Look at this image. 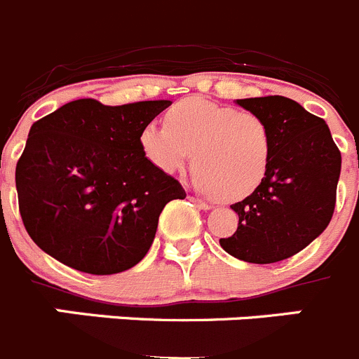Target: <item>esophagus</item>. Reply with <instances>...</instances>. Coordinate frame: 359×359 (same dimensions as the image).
Here are the masks:
<instances>
[{"label": "esophagus", "mask_w": 359, "mask_h": 359, "mask_svg": "<svg viewBox=\"0 0 359 359\" xmlns=\"http://www.w3.org/2000/svg\"><path fill=\"white\" fill-rule=\"evenodd\" d=\"M189 199L194 203V205L197 206V208H201V210H210V208H212V205H210V203L203 201V199H199V197H196V196H189Z\"/></svg>", "instance_id": "esophagus-1"}]
</instances>
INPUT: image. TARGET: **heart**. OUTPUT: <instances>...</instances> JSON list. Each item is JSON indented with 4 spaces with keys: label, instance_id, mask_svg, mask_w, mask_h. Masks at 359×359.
Listing matches in <instances>:
<instances>
[{
    "label": "heart",
    "instance_id": "b5f03b06",
    "mask_svg": "<svg viewBox=\"0 0 359 359\" xmlns=\"http://www.w3.org/2000/svg\"><path fill=\"white\" fill-rule=\"evenodd\" d=\"M167 126L151 123L140 133L144 154L160 172H180L194 153L197 189L224 201L251 196L267 176L272 133L259 115L192 97L167 114Z\"/></svg>",
    "mask_w": 359,
    "mask_h": 359
}]
</instances>
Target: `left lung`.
<instances>
[{"mask_svg":"<svg viewBox=\"0 0 359 359\" xmlns=\"http://www.w3.org/2000/svg\"><path fill=\"white\" fill-rule=\"evenodd\" d=\"M236 104L259 115L272 133V156L262 185L231 208L238 228L220 248L248 263H276L297 255L330 224L341 154L324 119L283 96Z\"/></svg>","mask_w":359,"mask_h":359,"instance_id":"8db88e82","label":"left lung"}]
</instances>
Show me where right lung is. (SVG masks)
Returning <instances> with one entry per match:
<instances>
[{"label":"right lung","mask_w":359,"mask_h":359,"mask_svg":"<svg viewBox=\"0 0 359 359\" xmlns=\"http://www.w3.org/2000/svg\"><path fill=\"white\" fill-rule=\"evenodd\" d=\"M172 101L76 100L29 128L15 167L22 222L60 263L96 276L135 267L185 190L147 160L140 133Z\"/></svg>","instance_id":"obj_1"}]
</instances>
